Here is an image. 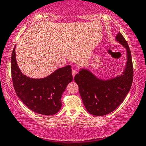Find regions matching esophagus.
Returning <instances> with one entry per match:
<instances>
[{
  "label": "esophagus",
  "instance_id": "34e87169",
  "mask_svg": "<svg viewBox=\"0 0 146 146\" xmlns=\"http://www.w3.org/2000/svg\"><path fill=\"white\" fill-rule=\"evenodd\" d=\"M72 74L73 77H74L75 75L77 74V71L75 70H72Z\"/></svg>",
  "mask_w": 146,
  "mask_h": 146
}]
</instances>
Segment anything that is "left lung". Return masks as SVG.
<instances>
[{
    "label": "left lung",
    "mask_w": 146,
    "mask_h": 146,
    "mask_svg": "<svg viewBox=\"0 0 146 146\" xmlns=\"http://www.w3.org/2000/svg\"><path fill=\"white\" fill-rule=\"evenodd\" d=\"M115 40L126 49L127 61L121 75L103 80L89 70L80 68L74 77L84 105L94 115H107L115 110L125 99L132 84L133 70L129 46L120 33H117Z\"/></svg>",
    "instance_id": "left-lung-1"
}]
</instances>
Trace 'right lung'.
Instances as JSON below:
<instances>
[{
  "instance_id": "1",
  "label": "right lung",
  "mask_w": 146,
  "mask_h": 146,
  "mask_svg": "<svg viewBox=\"0 0 146 146\" xmlns=\"http://www.w3.org/2000/svg\"><path fill=\"white\" fill-rule=\"evenodd\" d=\"M16 45L11 57L13 86L18 97L32 111L42 115H53L61 108V97L72 81L71 66L60 68L43 78L36 79L23 74L16 60Z\"/></svg>"
}]
</instances>
